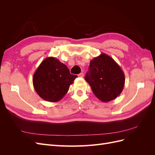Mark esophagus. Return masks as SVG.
Here are the masks:
<instances>
[{"mask_svg": "<svg viewBox=\"0 0 155 155\" xmlns=\"http://www.w3.org/2000/svg\"><path fill=\"white\" fill-rule=\"evenodd\" d=\"M78 76L80 77V78H83L84 76V74L83 72H81V73H80L79 74H78Z\"/></svg>", "mask_w": 155, "mask_h": 155, "instance_id": "34e87169", "label": "esophagus"}]
</instances>
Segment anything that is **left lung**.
<instances>
[{
  "label": "left lung",
  "mask_w": 155,
  "mask_h": 155,
  "mask_svg": "<svg viewBox=\"0 0 155 155\" xmlns=\"http://www.w3.org/2000/svg\"><path fill=\"white\" fill-rule=\"evenodd\" d=\"M85 79L98 99L109 102L122 92L125 78L118 63L109 55L102 53L91 61Z\"/></svg>",
  "instance_id": "left-lung-1"
}]
</instances>
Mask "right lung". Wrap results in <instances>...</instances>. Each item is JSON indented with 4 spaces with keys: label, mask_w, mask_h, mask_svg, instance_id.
Returning a JSON list of instances; mask_svg holds the SVG:
<instances>
[{
    "label": "right lung",
    "mask_w": 155,
    "mask_h": 155,
    "mask_svg": "<svg viewBox=\"0 0 155 155\" xmlns=\"http://www.w3.org/2000/svg\"><path fill=\"white\" fill-rule=\"evenodd\" d=\"M77 77L70 74L68 67L59 59L49 57L43 60L35 70L33 85L37 94L43 100L57 102L67 93Z\"/></svg>",
    "instance_id": "right-lung-1"
}]
</instances>
